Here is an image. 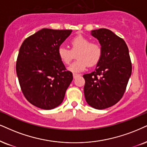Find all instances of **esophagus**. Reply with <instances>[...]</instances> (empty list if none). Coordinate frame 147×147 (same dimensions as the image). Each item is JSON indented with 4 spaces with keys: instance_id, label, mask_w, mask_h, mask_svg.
<instances>
[{
    "instance_id": "1",
    "label": "esophagus",
    "mask_w": 147,
    "mask_h": 147,
    "mask_svg": "<svg viewBox=\"0 0 147 147\" xmlns=\"http://www.w3.org/2000/svg\"><path fill=\"white\" fill-rule=\"evenodd\" d=\"M80 76V74H73L74 78H76L77 77Z\"/></svg>"
}]
</instances>
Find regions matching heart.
I'll return each mask as SVG.
<instances>
[{"instance_id": "b5f03b06", "label": "heart", "mask_w": 147, "mask_h": 147, "mask_svg": "<svg viewBox=\"0 0 147 147\" xmlns=\"http://www.w3.org/2000/svg\"><path fill=\"white\" fill-rule=\"evenodd\" d=\"M71 50L60 46L58 55L65 65H69L76 55L77 61L69 67L68 69L78 73L86 69L88 65L93 67L99 62L102 56V48L99 43L90 42L88 38L82 35L75 37L70 41Z\"/></svg>"}]
</instances>
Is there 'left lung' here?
<instances>
[{
    "mask_svg": "<svg viewBox=\"0 0 147 147\" xmlns=\"http://www.w3.org/2000/svg\"><path fill=\"white\" fill-rule=\"evenodd\" d=\"M102 48V56L97 67L83 76L84 93L88 104L95 109L109 108L124 95L131 74L129 50L122 38L106 28L92 30Z\"/></svg>",
    "mask_w": 147,
    "mask_h": 147,
    "instance_id": "8db88e82",
    "label": "left lung"
}]
</instances>
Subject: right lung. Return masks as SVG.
<instances>
[{
	"mask_svg": "<svg viewBox=\"0 0 147 147\" xmlns=\"http://www.w3.org/2000/svg\"><path fill=\"white\" fill-rule=\"evenodd\" d=\"M71 30L43 28L23 41L16 62L22 91L30 104L51 110L63 102L73 80L58 55Z\"/></svg>",
	"mask_w": 147,
	"mask_h": 147,
	"instance_id": "1",
	"label": "right lung"
}]
</instances>
